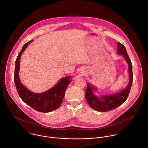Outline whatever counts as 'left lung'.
I'll return each mask as SVG.
<instances>
[{
    "instance_id": "obj_1",
    "label": "left lung",
    "mask_w": 148,
    "mask_h": 148,
    "mask_svg": "<svg viewBox=\"0 0 148 148\" xmlns=\"http://www.w3.org/2000/svg\"><path fill=\"white\" fill-rule=\"evenodd\" d=\"M117 52L119 55H123L125 61L128 64V71L130 75V81L127 86L122 91L109 95H104L101 98L97 97L93 94V90L96 88L93 87L89 84H87V88L85 92V98L89 106L99 112H108L121 105L127 99L130 89L132 84V68L131 60L127 54L125 46L120 43H117Z\"/></svg>"
}]
</instances>
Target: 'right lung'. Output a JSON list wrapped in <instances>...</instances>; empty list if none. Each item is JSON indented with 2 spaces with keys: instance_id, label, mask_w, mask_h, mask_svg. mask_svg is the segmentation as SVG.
<instances>
[{
  "instance_id": "right-lung-1",
  "label": "right lung",
  "mask_w": 148,
  "mask_h": 148,
  "mask_svg": "<svg viewBox=\"0 0 148 148\" xmlns=\"http://www.w3.org/2000/svg\"><path fill=\"white\" fill-rule=\"evenodd\" d=\"M32 40L27 42L23 46L16 60L14 71V82L18 95L24 102L34 110L42 113L51 112L58 109L61 105L66 89L71 81V77L62 78L59 82L49 90L40 93H33L23 85L20 80L18 72L20 70V58Z\"/></svg>"
}]
</instances>
